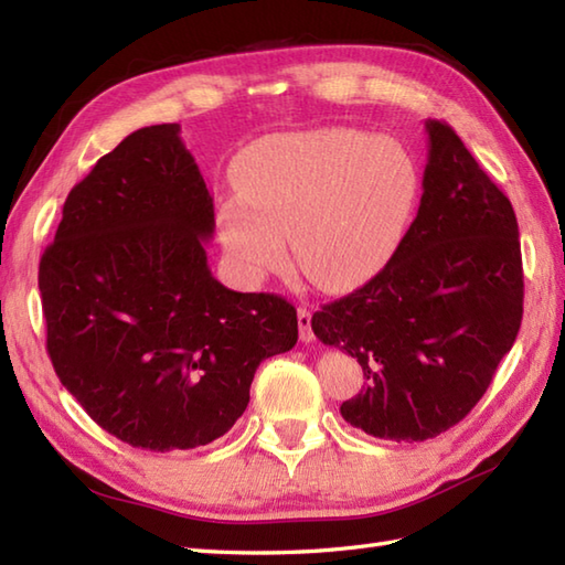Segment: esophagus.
<instances>
[{"instance_id":"esophagus-1","label":"esophagus","mask_w":565,"mask_h":565,"mask_svg":"<svg viewBox=\"0 0 565 565\" xmlns=\"http://www.w3.org/2000/svg\"><path fill=\"white\" fill-rule=\"evenodd\" d=\"M310 318H313V310L306 306L298 308V334H301L303 342L316 340V332H313V328H310Z\"/></svg>"}]
</instances>
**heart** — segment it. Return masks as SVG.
<instances>
[{
  "label": "heart",
  "mask_w": 565,
  "mask_h": 565,
  "mask_svg": "<svg viewBox=\"0 0 565 565\" xmlns=\"http://www.w3.org/2000/svg\"><path fill=\"white\" fill-rule=\"evenodd\" d=\"M237 196L221 237L249 279L281 267L291 237L298 269L326 291L371 279L398 247L417 172L398 142L326 128L257 142L235 162Z\"/></svg>",
  "instance_id": "obj_1"
}]
</instances>
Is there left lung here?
<instances>
[{
	"instance_id": "obj_1",
	"label": "left lung",
	"mask_w": 565,
	"mask_h": 565,
	"mask_svg": "<svg viewBox=\"0 0 565 565\" xmlns=\"http://www.w3.org/2000/svg\"><path fill=\"white\" fill-rule=\"evenodd\" d=\"M415 221L374 279L322 306L310 328L362 364L340 405L366 435L425 441L473 411L522 326L524 274L510 199L461 138L427 121Z\"/></svg>"
}]
</instances>
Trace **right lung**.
<instances>
[{
  "instance_id": "1",
  "label": "right lung",
  "mask_w": 565,
  "mask_h": 565,
  "mask_svg": "<svg viewBox=\"0 0 565 565\" xmlns=\"http://www.w3.org/2000/svg\"><path fill=\"white\" fill-rule=\"evenodd\" d=\"M213 199L179 138L148 126L70 191L39 267L47 354L102 429L196 449L245 413L257 366L298 340L296 308L209 269Z\"/></svg>"
}]
</instances>
